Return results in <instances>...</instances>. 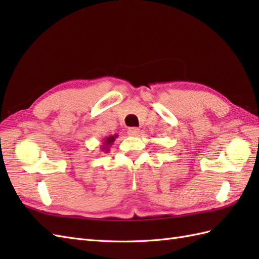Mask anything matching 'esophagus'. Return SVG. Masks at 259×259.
<instances>
[{"label": "esophagus", "instance_id": "obj_1", "mask_svg": "<svg viewBox=\"0 0 259 259\" xmlns=\"http://www.w3.org/2000/svg\"><path fill=\"white\" fill-rule=\"evenodd\" d=\"M139 133H140V130L138 128H130L128 130V135L131 137H137L139 135Z\"/></svg>", "mask_w": 259, "mask_h": 259}]
</instances>
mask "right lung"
<instances>
[{"label": "right lung", "instance_id": "1", "mask_svg": "<svg viewBox=\"0 0 259 259\" xmlns=\"http://www.w3.org/2000/svg\"><path fill=\"white\" fill-rule=\"evenodd\" d=\"M118 137V135H114V136H109V137H107L106 139H104V141L102 142V145L100 146V148H101V150L102 151H104V152H108L109 151V148L112 146V144L114 142V140H115V138H117Z\"/></svg>", "mask_w": 259, "mask_h": 259}]
</instances>
